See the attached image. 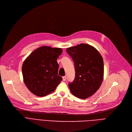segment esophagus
Listing matches in <instances>:
<instances>
[{
  "label": "esophagus",
  "instance_id": "esophagus-1",
  "mask_svg": "<svg viewBox=\"0 0 132 132\" xmlns=\"http://www.w3.org/2000/svg\"><path fill=\"white\" fill-rule=\"evenodd\" d=\"M62 79L63 81H65V80H66V76H63V77H62Z\"/></svg>",
  "mask_w": 132,
  "mask_h": 132
}]
</instances>
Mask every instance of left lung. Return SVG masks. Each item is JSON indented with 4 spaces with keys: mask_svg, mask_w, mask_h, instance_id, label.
<instances>
[{
    "mask_svg": "<svg viewBox=\"0 0 132 132\" xmlns=\"http://www.w3.org/2000/svg\"><path fill=\"white\" fill-rule=\"evenodd\" d=\"M72 59L75 68V78L69 87L72 94L84 99L98 90L103 80V57L95 48L80 44L66 49Z\"/></svg>",
    "mask_w": 132,
    "mask_h": 132,
    "instance_id": "1",
    "label": "left lung"
}]
</instances>
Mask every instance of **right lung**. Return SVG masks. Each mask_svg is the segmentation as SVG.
<instances>
[{"label": "right lung", "instance_id": "obj_1", "mask_svg": "<svg viewBox=\"0 0 132 132\" xmlns=\"http://www.w3.org/2000/svg\"><path fill=\"white\" fill-rule=\"evenodd\" d=\"M61 48L43 46L33 52L24 61L22 72L24 82L33 94L44 96L54 91L62 80L58 75L57 59Z\"/></svg>", "mask_w": 132, "mask_h": 132}]
</instances>
